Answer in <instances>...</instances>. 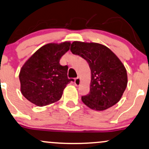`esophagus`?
Returning <instances> with one entry per match:
<instances>
[{
  "instance_id": "1",
  "label": "esophagus",
  "mask_w": 149,
  "mask_h": 149,
  "mask_svg": "<svg viewBox=\"0 0 149 149\" xmlns=\"http://www.w3.org/2000/svg\"><path fill=\"white\" fill-rule=\"evenodd\" d=\"M80 82H81V81H80L79 77H78V78L75 79V85H76V86H79L80 85Z\"/></svg>"
}]
</instances>
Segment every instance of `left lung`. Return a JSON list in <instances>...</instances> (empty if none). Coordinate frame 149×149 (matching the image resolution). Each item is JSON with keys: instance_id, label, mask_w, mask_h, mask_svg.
Wrapping results in <instances>:
<instances>
[{"instance_id": "obj_1", "label": "left lung", "mask_w": 149, "mask_h": 149, "mask_svg": "<svg viewBox=\"0 0 149 149\" xmlns=\"http://www.w3.org/2000/svg\"><path fill=\"white\" fill-rule=\"evenodd\" d=\"M70 50L88 62L91 69L90 91L82 101L92 110L101 111L119 101L128 83L126 69L117 56L98 43L73 42Z\"/></svg>"}]
</instances>
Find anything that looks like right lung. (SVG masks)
Listing matches in <instances>:
<instances>
[{"mask_svg": "<svg viewBox=\"0 0 149 149\" xmlns=\"http://www.w3.org/2000/svg\"><path fill=\"white\" fill-rule=\"evenodd\" d=\"M69 46V42L46 44L26 61L19 73L21 91L26 99L39 107L60 99L66 85L74 81L68 78V66L60 64Z\"/></svg>", "mask_w": 149, "mask_h": 149, "instance_id": "add662e5", "label": "right lung"}]
</instances>
